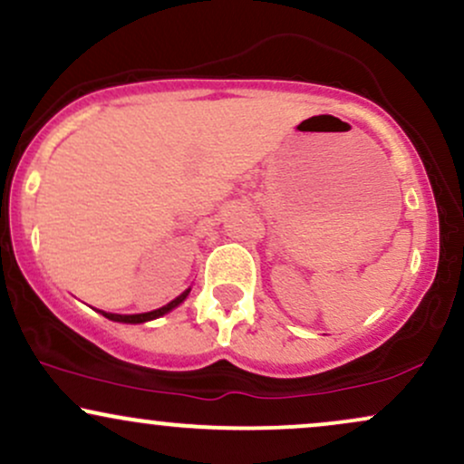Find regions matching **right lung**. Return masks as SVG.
Returning a JSON list of instances; mask_svg holds the SVG:
<instances>
[{
  "label": "right lung",
  "mask_w": 464,
  "mask_h": 464,
  "mask_svg": "<svg viewBox=\"0 0 464 464\" xmlns=\"http://www.w3.org/2000/svg\"><path fill=\"white\" fill-rule=\"evenodd\" d=\"M188 295H189V290H185L183 295H179L177 299L169 301L168 305L159 307V310L146 312V314H130V316H124V314H106V312H102V314H104L106 318H109V321H117V323H146V321H152V318L163 316V314H168L169 310H174V307H177L179 303H183L185 299H188Z\"/></svg>",
  "instance_id": "right-lung-1"
}]
</instances>
